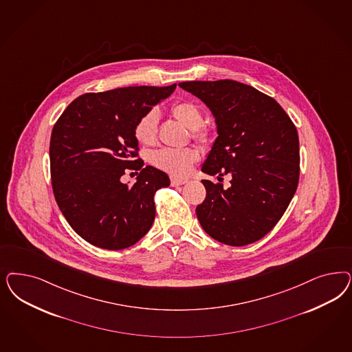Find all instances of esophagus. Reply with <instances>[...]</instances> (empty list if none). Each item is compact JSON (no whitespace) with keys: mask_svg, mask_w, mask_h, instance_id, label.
I'll use <instances>...</instances> for the list:
<instances>
[{"mask_svg":"<svg viewBox=\"0 0 352 352\" xmlns=\"http://www.w3.org/2000/svg\"><path fill=\"white\" fill-rule=\"evenodd\" d=\"M188 182L186 179H179V177H170V185L172 186H179V185H184L185 182Z\"/></svg>","mask_w":352,"mask_h":352,"instance_id":"esophagus-1","label":"esophagus"}]
</instances>
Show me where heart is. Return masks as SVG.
Listing matches in <instances>:
<instances>
[{"mask_svg": "<svg viewBox=\"0 0 352 352\" xmlns=\"http://www.w3.org/2000/svg\"><path fill=\"white\" fill-rule=\"evenodd\" d=\"M170 111L182 124L189 129H193V136L195 138L204 142L208 141V131L201 128V124L204 123V113L198 104L192 101H179L172 104ZM158 120V111L150 110L137 122L135 137L141 145H153L155 142ZM198 159L199 153L193 148H160L151 155V162L155 167L166 170L173 176L186 175Z\"/></svg>", "mask_w": 352, "mask_h": 352, "instance_id": "obj_1", "label": "heart"}]
</instances>
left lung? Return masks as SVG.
I'll return each mask as SVG.
<instances>
[{"mask_svg": "<svg viewBox=\"0 0 352 352\" xmlns=\"http://www.w3.org/2000/svg\"><path fill=\"white\" fill-rule=\"evenodd\" d=\"M179 87L211 110L217 137L202 172L230 186L202 180L206 199L195 214L212 239L245 246L263 239L284 215L299 180V138L272 97L234 80L185 81Z\"/></svg>", "mask_w": 352, "mask_h": 352, "instance_id": "left-lung-1", "label": "left lung"}]
</instances>
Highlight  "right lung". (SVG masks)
<instances>
[{
	"label": "right lung",
	"instance_id": "obj_1",
	"mask_svg": "<svg viewBox=\"0 0 352 352\" xmlns=\"http://www.w3.org/2000/svg\"><path fill=\"white\" fill-rule=\"evenodd\" d=\"M175 89L176 84L85 93L54 125L49 148L54 197L68 224L91 245L126 249L153 226L154 194L170 177L142 168L135 126ZM125 169L140 170L133 186L120 182Z\"/></svg>",
	"mask_w": 352,
	"mask_h": 352
}]
</instances>
